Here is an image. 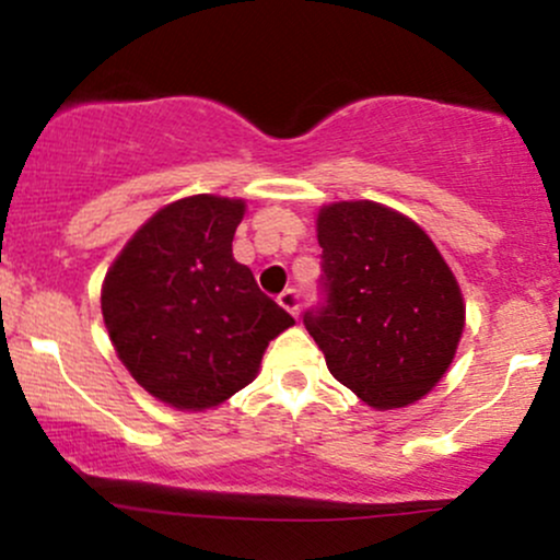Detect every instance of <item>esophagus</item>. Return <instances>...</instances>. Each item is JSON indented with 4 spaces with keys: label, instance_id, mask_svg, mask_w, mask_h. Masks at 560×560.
Here are the masks:
<instances>
[{
    "label": "esophagus",
    "instance_id": "esophagus-1",
    "mask_svg": "<svg viewBox=\"0 0 560 560\" xmlns=\"http://www.w3.org/2000/svg\"><path fill=\"white\" fill-rule=\"evenodd\" d=\"M278 304L285 308L288 314H291V317L295 319L299 317V291H293V288H288V291H282L280 295H278Z\"/></svg>",
    "mask_w": 560,
    "mask_h": 560
}]
</instances>
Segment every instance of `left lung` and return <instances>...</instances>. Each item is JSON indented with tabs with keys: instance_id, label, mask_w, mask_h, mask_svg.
I'll return each instance as SVG.
<instances>
[{
	"instance_id": "8db88e82",
	"label": "left lung",
	"mask_w": 560,
	"mask_h": 560,
	"mask_svg": "<svg viewBox=\"0 0 560 560\" xmlns=\"http://www.w3.org/2000/svg\"><path fill=\"white\" fill-rule=\"evenodd\" d=\"M325 304L304 314L327 370L377 411L417 404L456 357L466 306L417 222L377 201L319 209Z\"/></svg>"
}]
</instances>
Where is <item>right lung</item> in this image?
Wrapping results in <instances>:
<instances>
[{
	"label": "right lung",
	"instance_id": "1",
	"mask_svg": "<svg viewBox=\"0 0 560 560\" xmlns=\"http://www.w3.org/2000/svg\"><path fill=\"white\" fill-rule=\"evenodd\" d=\"M246 201L199 194L136 230L102 285L117 359L177 411L214 409L259 374L269 340L295 325L233 259Z\"/></svg>",
	"mask_w": 560,
	"mask_h": 560
}]
</instances>
